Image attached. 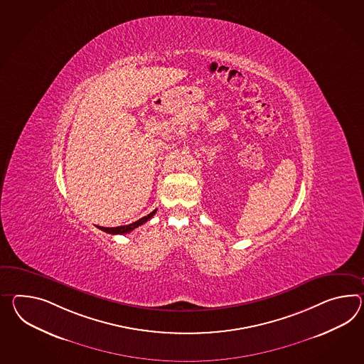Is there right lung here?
<instances>
[{"label": "right lung", "mask_w": 364, "mask_h": 364, "mask_svg": "<svg viewBox=\"0 0 364 364\" xmlns=\"http://www.w3.org/2000/svg\"><path fill=\"white\" fill-rule=\"evenodd\" d=\"M155 213H156V209H155L154 212H151L150 214H147L146 217H142L141 220L133 222V223H130V225H124V226H117V228H102V226H98V229H100V230L105 231V232H109V234H127V232L133 231L134 229H136L138 226L143 225L144 222L149 221L151 217H152V215H154Z\"/></svg>", "instance_id": "1"}]
</instances>
